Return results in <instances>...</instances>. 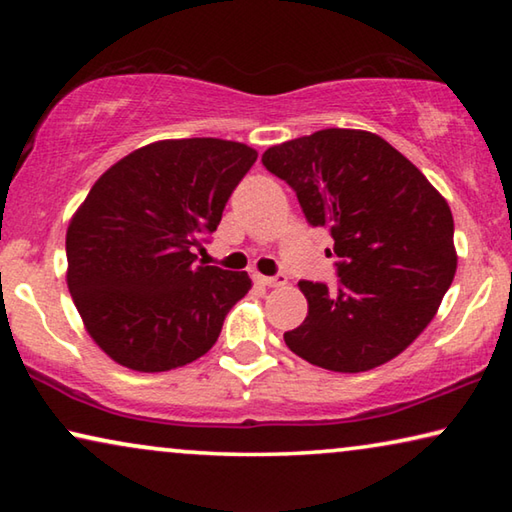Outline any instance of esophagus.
<instances>
[{
	"label": "esophagus",
	"mask_w": 512,
	"mask_h": 512,
	"mask_svg": "<svg viewBox=\"0 0 512 512\" xmlns=\"http://www.w3.org/2000/svg\"><path fill=\"white\" fill-rule=\"evenodd\" d=\"M255 280L259 284H264V287H282V284H287V275H284V273H277V275H271V277L257 275Z\"/></svg>",
	"instance_id": "esophagus-1"
}]
</instances>
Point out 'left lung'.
<instances>
[{"label":"left lung","mask_w":512,"mask_h":512,"mask_svg":"<svg viewBox=\"0 0 512 512\" xmlns=\"http://www.w3.org/2000/svg\"><path fill=\"white\" fill-rule=\"evenodd\" d=\"M264 167L334 239L339 287L300 280L309 302L284 343L314 366L363 372L391 361L436 316L456 273L452 210L379 135L325 128L271 146Z\"/></svg>","instance_id":"left-lung-1"}]
</instances>
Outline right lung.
I'll use <instances>...</instances> for the list:
<instances>
[{
  "label": "right lung",
  "mask_w": 512,
  "mask_h": 512,
  "mask_svg": "<svg viewBox=\"0 0 512 512\" xmlns=\"http://www.w3.org/2000/svg\"><path fill=\"white\" fill-rule=\"evenodd\" d=\"M257 160L246 144L189 137L137 149L90 189L67 230V287L99 348L126 368L192 363L219 339L248 273L198 262Z\"/></svg>",
  "instance_id": "1"
}]
</instances>
